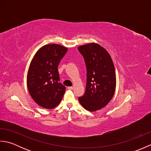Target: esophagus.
<instances>
[{"mask_svg":"<svg viewBox=\"0 0 151 151\" xmlns=\"http://www.w3.org/2000/svg\"><path fill=\"white\" fill-rule=\"evenodd\" d=\"M73 86H70V87H68V89H69V90H73Z\"/></svg>","mask_w":151,"mask_h":151,"instance_id":"obj_1","label":"esophagus"}]
</instances>
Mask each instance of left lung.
<instances>
[{"label":"left lung","instance_id":"left-lung-1","mask_svg":"<svg viewBox=\"0 0 151 151\" xmlns=\"http://www.w3.org/2000/svg\"><path fill=\"white\" fill-rule=\"evenodd\" d=\"M78 50L84 57L87 70L86 91L78 101L86 110L97 111L106 106L114 95V65L109 53L97 43L80 46Z\"/></svg>","mask_w":151,"mask_h":151}]
</instances>
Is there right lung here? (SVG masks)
Listing matches in <instances>:
<instances>
[{
    "label": "right lung",
    "instance_id": "obj_1",
    "mask_svg": "<svg viewBox=\"0 0 151 151\" xmlns=\"http://www.w3.org/2000/svg\"><path fill=\"white\" fill-rule=\"evenodd\" d=\"M67 49L57 44L47 45L35 54L28 69L27 87L40 106L51 109L62 101L66 88L60 82L58 67Z\"/></svg>",
    "mask_w": 151,
    "mask_h": 151
}]
</instances>
